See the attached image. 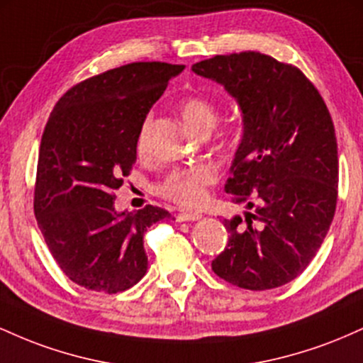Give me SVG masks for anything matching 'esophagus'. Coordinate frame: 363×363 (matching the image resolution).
I'll use <instances>...</instances> for the list:
<instances>
[{"label": "esophagus", "instance_id": "1", "mask_svg": "<svg viewBox=\"0 0 363 363\" xmlns=\"http://www.w3.org/2000/svg\"><path fill=\"white\" fill-rule=\"evenodd\" d=\"M176 218L177 222H196V220L203 218V215L198 211H184V213H179Z\"/></svg>", "mask_w": 363, "mask_h": 363}]
</instances>
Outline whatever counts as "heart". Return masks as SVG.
<instances>
[{
  "label": "heart",
  "instance_id": "heart-1",
  "mask_svg": "<svg viewBox=\"0 0 363 363\" xmlns=\"http://www.w3.org/2000/svg\"><path fill=\"white\" fill-rule=\"evenodd\" d=\"M179 112L182 119L191 129L198 133L211 131V128L218 119V111L211 101L205 97H186L179 104ZM148 128L150 118L143 121L138 133V141L136 147L138 152L143 153L148 145ZM216 169L211 164L201 162V164H193L189 167L176 169L169 174L158 186L162 196L177 203L182 206H196L206 198V187L216 182Z\"/></svg>",
  "mask_w": 363,
  "mask_h": 363
}]
</instances>
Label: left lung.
I'll list each match as a JSON object with an SVG mask.
<instances>
[{"label":"left lung","mask_w":363,"mask_h":363,"mask_svg":"<svg viewBox=\"0 0 363 363\" xmlns=\"http://www.w3.org/2000/svg\"><path fill=\"white\" fill-rule=\"evenodd\" d=\"M191 69L223 85L244 123L225 193L252 211L223 220L230 235L211 269L240 289H277L309 266L335 216L333 119L306 74L268 54L215 56Z\"/></svg>","instance_id":"1"}]
</instances>
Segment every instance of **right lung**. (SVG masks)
I'll list each match as a JSON object with an SVG mask.
<instances>
[{
  "label": "right lung",
  "instance_id": "1",
  "mask_svg": "<svg viewBox=\"0 0 363 363\" xmlns=\"http://www.w3.org/2000/svg\"><path fill=\"white\" fill-rule=\"evenodd\" d=\"M182 69L158 61L119 66L72 86L49 116L34 211L57 266L83 289L118 294L147 273L143 235L170 213L152 205L118 213L114 191L136 162L148 111Z\"/></svg>",
  "mask_w": 363,
  "mask_h": 363
}]
</instances>
